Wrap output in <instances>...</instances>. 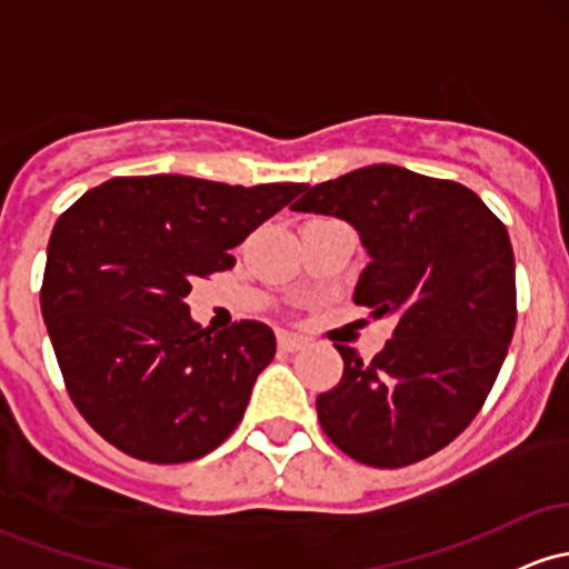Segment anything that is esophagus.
<instances>
[{"mask_svg": "<svg viewBox=\"0 0 569 569\" xmlns=\"http://www.w3.org/2000/svg\"><path fill=\"white\" fill-rule=\"evenodd\" d=\"M278 348H280V351H283V353H297V351H302V348H305V340H302V337L280 332V335H278Z\"/></svg>", "mask_w": 569, "mask_h": 569, "instance_id": "1", "label": "esophagus"}]
</instances>
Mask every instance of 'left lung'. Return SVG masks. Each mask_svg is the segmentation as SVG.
<instances>
[{"label": "left lung", "mask_w": 569, "mask_h": 569, "mask_svg": "<svg viewBox=\"0 0 569 569\" xmlns=\"http://www.w3.org/2000/svg\"><path fill=\"white\" fill-rule=\"evenodd\" d=\"M346 218L370 264L353 302L395 332L370 361L346 346L342 378L316 399L342 453L380 470L432 457L470 427L516 329V264L505 223L453 180L372 164L291 204Z\"/></svg>", "instance_id": "left-lung-1"}]
</instances>
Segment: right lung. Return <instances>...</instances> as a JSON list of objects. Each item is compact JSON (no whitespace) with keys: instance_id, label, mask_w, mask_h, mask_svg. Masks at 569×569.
I'll return each mask as SVG.
<instances>
[{"instance_id":"add662e5","label":"right lung","mask_w":569,"mask_h":569,"mask_svg":"<svg viewBox=\"0 0 569 569\" xmlns=\"http://www.w3.org/2000/svg\"><path fill=\"white\" fill-rule=\"evenodd\" d=\"M302 191L137 174L59 216L40 305L67 395L93 432L153 465L199 459L234 432L274 335L259 321L213 335L191 321L186 297L197 278L232 270L229 251Z\"/></svg>"}]
</instances>
